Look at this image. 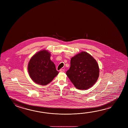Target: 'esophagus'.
Segmentation results:
<instances>
[{"instance_id":"34e87169","label":"esophagus","mask_w":128,"mask_h":128,"mask_svg":"<svg viewBox=\"0 0 128 128\" xmlns=\"http://www.w3.org/2000/svg\"><path fill=\"white\" fill-rule=\"evenodd\" d=\"M60 71L61 72H65V70H64V69H60Z\"/></svg>"}]
</instances>
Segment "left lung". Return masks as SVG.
I'll use <instances>...</instances> for the list:
<instances>
[{
    "label": "left lung",
    "mask_w": 128,
    "mask_h": 128,
    "mask_svg": "<svg viewBox=\"0 0 128 128\" xmlns=\"http://www.w3.org/2000/svg\"><path fill=\"white\" fill-rule=\"evenodd\" d=\"M66 74L76 88L86 90L97 81L99 69L98 64L90 55L82 52L71 58L70 67Z\"/></svg>",
    "instance_id": "1"
}]
</instances>
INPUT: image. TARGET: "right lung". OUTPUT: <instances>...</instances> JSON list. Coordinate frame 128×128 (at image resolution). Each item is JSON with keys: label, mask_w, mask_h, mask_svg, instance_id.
<instances>
[{"label": "right lung", "mask_w": 128, "mask_h": 128, "mask_svg": "<svg viewBox=\"0 0 128 128\" xmlns=\"http://www.w3.org/2000/svg\"><path fill=\"white\" fill-rule=\"evenodd\" d=\"M28 70L33 80L42 86L52 82L59 73L54 64L50 60V54L46 50L38 52L31 58Z\"/></svg>", "instance_id": "1"}]
</instances>
